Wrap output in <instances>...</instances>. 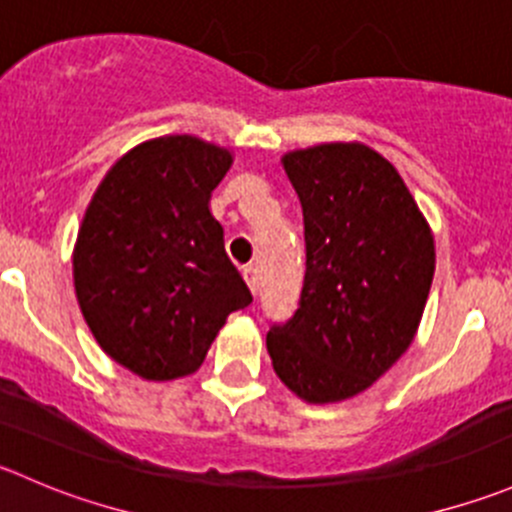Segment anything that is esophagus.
<instances>
[{"label":"esophagus","mask_w":512,"mask_h":512,"mask_svg":"<svg viewBox=\"0 0 512 512\" xmlns=\"http://www.w3.org/2000/svg\"><path fill=\"white\" fill-rule=\"evenodd\" d=\"M242 277H245V282L250 285V290L257 295V290H260V277H257L255 267H252V265L245 267V270H242Z\"/></svg>","instance_id":"obj_1"}]
</instances>
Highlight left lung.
Segmentation results:
<instances>
[{"label": "left lung", "mask_w": 512, "mask_h": 512, "mask_svg": "<svg viewBox=\"0 0 512 512\" xmlns=\"http://www.w3.org/2000/svg\"><path fill=\"white\" fill-rule=\"evenodd\" d=\"M305 222V280L290 320L267 332L277 377L307 403L362 393L413 342L435 272L418 202L365 145L282 157Z\"/></svg>", "instance_id": "left-lung-1"}]
</instances>
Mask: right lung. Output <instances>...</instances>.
<instances>
[{
    "label": "right lung",
    "instance_id": "right-lung-1",
    "mask_svg": "<svg viewBox=\"0 0 512 512\" xmlns=\"http://www.w3.org/2000/svg\"><path fill=\"white\" fill-rule=\"evenodd\" d=\"M232 155L190 135L122 157L94 192L74 247V290L94 340L145 380L190 375L227 315L252 302L210 195Z\"/></svg>",
    "mask_w": 512,
    "mask_h": 512
}]
</instances>
